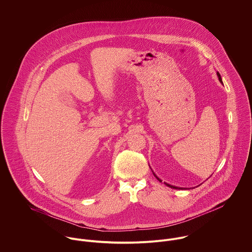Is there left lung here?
<instances>
[{"label":"left lung","mask_w":252,"mask_h":252,"mask_svg":"<svg viewBox=\"0 0 252 252\" xmlns=\"http://www.w3.org/2000/svg\"><path fill=\"white\" fill-rule=\"evenodd\" d=\"M217 75H218V78H219V81L222 83V79H221V76H220V74H219V72H217ZM154 173V172H153ZM154 175H155V177L159 181V182H162L155 173H154ZM165 185L167 186V187H169V188H172V189H182V188H178V187H175V186H172V185H169V184H167V183H165Z\"/></svg>","instance_id":"1"}]
</instances>
